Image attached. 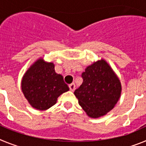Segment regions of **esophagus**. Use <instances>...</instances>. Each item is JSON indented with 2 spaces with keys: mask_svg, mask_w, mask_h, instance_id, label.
Listing matches in <instances>:
<instances>
[{
  "mask_svg": "<svg viewBox=\"0 0 146 146\" xmlns=\"http://www.w3.org/2000/svg\"><path fill=\"white\" fill-rule=\"evenodd\" d=\"M69 89H70L71 91H74V89H75V85H74V83H72V84L69 85Z\"/></svg>",
  "mask_w": 146,
  "mask_h": 146,
  "instance_id": "1",
  "label": "esophagus"
}]
</instances>
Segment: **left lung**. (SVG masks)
<instances>
[{
    "mask_svg": "<svg viewBox=\"0 0 146 146\" xmlns=\"http://www.w3.org/2000/svg\"><path fill=\"white\" fill-rule=\"evenodd\" d=\"M82 85L74 91L79 104L92 118L105 115L121 97V83L112 67L101 58L88 66L82 73Z\"/></svg>",
    "mask_w": 146,
    "mask_h": 146,
    "instance_id": "left-lung-1",
    "label": "left lung"
}]
</instances>
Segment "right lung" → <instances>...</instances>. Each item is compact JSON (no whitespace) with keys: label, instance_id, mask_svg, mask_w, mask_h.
Wrapping results in <instances>:
<instances>
[{"label":"right lung","instance_id":"1","mask_svg":"<svg viewBox=\"0 0 146 146\" xmlns=\"http://www.w3.org/2000/svg\"><path fill=\"white\" fill-rule=\"evenodd\" d=\"M21 88L31 106L46 110L57 102L58 98L69 90L64 77L55 71V64L39 58L25 72Z\"/></svg>","mask_w":146,"mask_h":146}]
</instances>
